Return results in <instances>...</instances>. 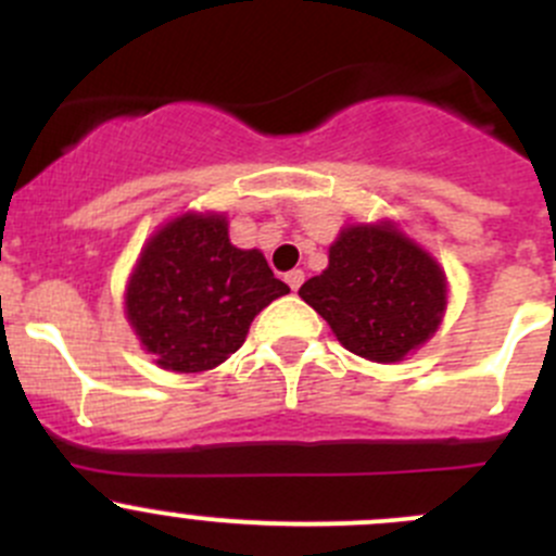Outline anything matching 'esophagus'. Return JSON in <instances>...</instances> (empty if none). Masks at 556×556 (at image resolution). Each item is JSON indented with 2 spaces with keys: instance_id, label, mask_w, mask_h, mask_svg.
Listing matches in <instances>:
<instances>
[{
  "instance_id": "34e87169",
  "label": "esophagus",
  "mask_w": 556,
  "mask_h": 556,
  "mask_svg": "<svg viewBox=\"0 0 556 556\" xmlns=\"http://www.w3.org/2000/svg\"><path fill=\"white\" fill-rule=\"evenodd\" d=\"M285 282L290 285V290H299L304 285V271L301 268H293V271L285 274Z\"/></svg>"
}]
</instances>
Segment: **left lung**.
<instances>
[{"label": "left lung", "instance_id": "left-lung-1", "mask_svg": "<svg viewBox=\"0 0 556 556\" xmlns=\"http://www.w3.org/2000/svg\"><path fill=\"white\" fill-rule=\"evenodd\" d=\"M336 339L374 363H397L439 330L446 277L392 223L350 226L330 244L328 268L301 285Z\"/></svg>", "mask_w": 556, "mask_h": 556}]
</instances>
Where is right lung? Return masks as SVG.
I'll use <instances>...</instances> for the list:
<instances>
[{"instance_id": "right-lung-1", "label": "right lung", "mask_w": 556, "mask_h": 556, "mask_svg": "<svg viewBox=\"0 0 556 556\" xmlns=\"http://www.w3.org/2000/svg\"><path fill=\"white\" fill-rule=\"evenodd\" d=\"M288 293L263 252L231 244L226 217L188 212L144 244L126 317L161 368L199 374L228 361L255 314Z\"/></svg>"}]
</instances>
